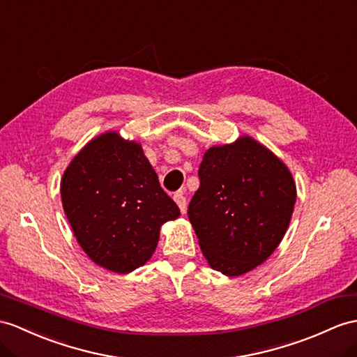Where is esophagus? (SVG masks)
Returning a JSON list of instances; mask_svg holds the SVG:
<instances>
[{
  "label": "esophagus",
  "instance_id": "obj_1",
  "mask_svg": "<svg viewBox=\"0 0 357 357\" xmlns=\"http://www.w3.org/2000/svg\"><path fill=\"white\" fill-rule=\"evenodd\" d=\"M174 202L177 203V206H178L181 213L186 212V204H188V203H186V197H185V194H183V190H178V192L174 194Z\"/></svg>",
  "mask_w": 357,
  "mask_h": 357
}]
</instances>
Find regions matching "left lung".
<instances>
[{
    "label": "left lung",
    "mask_w": 357,
    "mask_h": 357,
    "mask_svg": "<svg viewBox=\"0 0 357 357\" xmlns=\"http://www.w3.org/2000/svg\"><path fill=\"white\" fill-rule=\"evenodd\" d=\"M188 207L207 264L229 277L255 269L282 242L297 199L288 167L250 136L208 149Z\"/></svg>",
    "instance_id": "8db88e82"
}]
</instances>
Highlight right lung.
Wrapping results in <instances>:
<instances>
[{
    "mask_svg": "<svg viewBox=\"0 0 357 357\" xmlns=\"http://www.w3.org/2000/svg\"><path fill=\"white\" fill-rule=\"evenodd\" d=\"M60 194L84 253L118 274L142 266L158 247L160 225L180 216L142 146L116 132L93 137L75 155Z\"/></svg>",
    "mask_w": 357,
    "mask_h": 357,
    "instance_id": "add662e5",
    "label": "right lung"
}]
</instances>
